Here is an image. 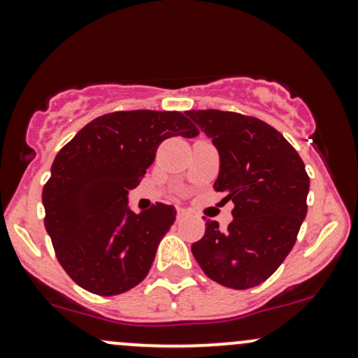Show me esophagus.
I'll use <instances>...</instances> for the list:
<instances>
[{
	"label": "esophagus",
	"mask_w": 358,
	"mask_h": 358,
	"mask_svg": "<svg viewBox=\"0 0 358 358\" xmlns=\"http://www.w3.org/2000/svg\"><path fill=\"white\" fill-rule=\"evenodd\" d=\"M185 216H187V211H185V209H178V220L185 218Z\"/></svg>",
	"instance_id": "34e87169"
}]
</instances>
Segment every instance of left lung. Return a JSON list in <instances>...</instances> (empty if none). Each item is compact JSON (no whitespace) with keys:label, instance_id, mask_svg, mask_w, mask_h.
<instances>
[{"label":"left lung","instance_id":"obj_1","mask_svg":"<svg viewBox=\"0 0 358 358\" xmlns=\"http://www.w3.org/2000/svg\"><path fill=\"white\" fill-rule=\"evenodd\" d=\"M187 115L220 154L216 192L234 202L227 230L206 222L192 244L202 272L232 289L265 282L294 246L306 216L310 178L294 147L270 124L237 112L206 109Z\"/></svg>","mask_w":358,"mask_h":358}]
</instances>
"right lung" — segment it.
Wrapping results in <instances>:
<instances>
[{
    "label": "right lung",
    "instance_id": "add662e5",
    "mask_svg": "<svg viewBox=\"0 0 358 358\" xmlns=\"http://www.w3.org/2000/svg\"><path fill=\"white\" fill-rule=\"evenodd\" d=\"M197 135L182 112L119 110L93 119L60 149L43 189L45 227L57 259L78 286L114 296L145 279L176 209L156 202L135 213L128 192L162 140Z\"/></svg>",
    "mask_w": 358,
    "mask_h": 358
}]
</instances>
